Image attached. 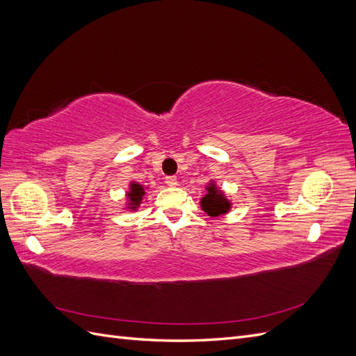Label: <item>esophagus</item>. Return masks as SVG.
I'll return each instance as SVG.
<instances>
[{"mask_svg":"<svg viewBox=\"0 0 356 356\" xmlns=\"http://www.w3.org/2000/svg\"><path fill=\"white\" fill-rule=\"evenodd\" d=\"M165 179H166V184L170 186V187H175V186L178 184V179H177L175 175H169V177H166Z\"/></svg>","mask_w":356,"mask_h":356,"instance_id":"obj_1","label":"esophagus"}]
</instances>
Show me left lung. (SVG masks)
<instances>
[{"label":"left lung","instance_id":"8db88e82","mask_svg":"<svg viewBox=\"0 0 356 356\" xmlns=\"http://www.w3.org/2000/svg\"><path fill=\"white\" fill-rule=\"evenodd\" d=\"M202 208L208 212L211 217H217L220 213H225L230 208V203L224 199L222 195L215 190L213 186L208 188V195L202 199Z\"/></svg>","mask_w":356,"mask_h":356}]
</instances>
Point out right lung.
<instances>
[{
    "instance_id": "right-lung-1",
    "label": "right lung",
    "mask_w": 356,
    "mask_h": 356,
    "mask_svg": "<svg viewBox=\"0 0 356 356\" xmlns=\"http://www.w3.org/2000/svg\"><path fill=\"white\" fill-rule=\"evenodd\" d=\"M145 195V191H144V188H143V186H139V184H132L131 186V191H129V199H131V202H132V204L134 207H138L139 203H141V200H143V196Z\"/></svg>"
}]
</instances>
